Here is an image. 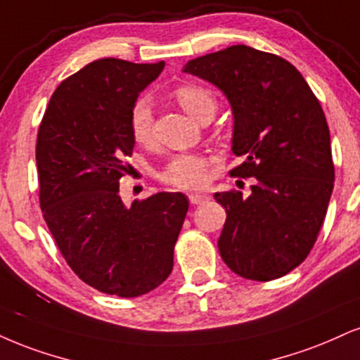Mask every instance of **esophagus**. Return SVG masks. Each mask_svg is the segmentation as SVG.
I'll return each mask as SVG.
<instances>
[{
    "label": "esophagus",
    "instance_id": "obj_1",
    "mask_svg": "<svg viewBox=\"0 0 360 360\" xmlns=\"http://www.w3.org/2000/svg\"><path fill=\"white\" fill-rule=\"evenodd\" d=\"M188 198H189V202H191V205H201V202H205L207 199L206 194H202V193H191Z\"/></svg>",
    "mask_w": 360,
    "mask_h": 360
}]
</instances>
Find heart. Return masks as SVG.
<instances>
[{
  "label": "heart",
  "instance_id": "b5f03b06",
  "mask_svg": "<svg viewBox=\"0 0 360 360\" xmlns=\"http://www.w3.org/2000/svg\"><path fill=\"white\" fill-rule=\"evenodd\" d=\"M174 98L193 119L201 122L214 115L216 102L214 94L207 86L198 84H183L174 89ZM129 127L134 141L139 144L149 142L153 136V109L147 98H137L131 107ZM207 171V159L196 153H179L172 155L159 172L162 183L176 186L181 189H194L205 184Z\"/></svg>",
  "mask_w": 360,
  "mask_h": 360
}]
</instances>
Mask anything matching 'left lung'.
<instances>
[{
    "mask_svg": "<svg viewBox=\"0 0 360 360\" xmlns=\"http://www.w3.org/2000/svg\"><path fill=\"white\" fill-rule=\"evenodd\" d=\"M186 73L223 90L231 103L233 153L245 161L231 176L255 177L251 194L224 191L218 248L243 278L270 281L309 257L330 201L335 169L330 132L302 73L278 55L233 45L189 60Z\"/></svg>",
    "mask_w": 360,
    "mask_h": 360,
    "instance_id": "obj_1",
    "label": "left lung"
}]
</instances>
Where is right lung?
<instances>
[{
  "label": "right lung",
  "mask_w": 360,
  "mask_h": 360,
  "mask_svg": "<svg viewBox=\"0 0 360 360\" xmlns=\"http://www.w3.org/2000/svg\"><path fill=\"white\" fill-rule=\"evenodd\" d=\"M162 68L95 60L56 86L38 129L43 218L68 266L107 295H144L171 275L189 207L181 193H158L131 207L119 196L136 144L131 107Z\"/></svg>",
  "instance_id": "right-lung-1"
}]
</instances>
